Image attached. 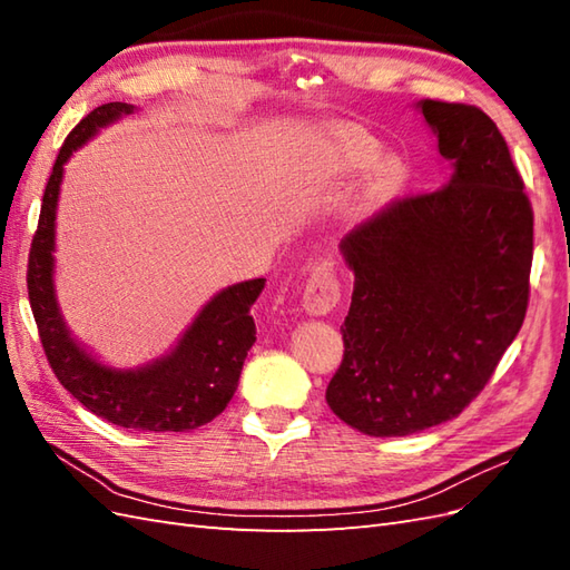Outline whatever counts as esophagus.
I'll use <instances>...</instances> for the list:
<instances>
[{
    "label": "esophagus",
    "instance_id": "34e87169",
    "mask_svg": "<svg viewBox=\"0 0 570 570\" xmlns=\"http://www.w3.org/2000/svg\"><path fill=\"white\" fill-rule=\"evenodd\" d=\"M341 301V282H337V266L333 259H323L316 266L304 288V308L311 316H325Z\"/></svg>",
    "mask_w": 570,
    "mask_h": 570
}]
</instances>
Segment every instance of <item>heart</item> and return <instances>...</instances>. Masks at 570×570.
<instances>
[{
    "instance_id": "obj_1",
    "label": "heart",
    "mask_w": 570,
    "mask_h": 570,
    "mask_svg": "<svg viewBox=\"0 0 570 570\" xmlns=\"http://www.w3.org/2000/svg\"><path fill=\"white\" fill-rule=\"evenodd\" d=\"M380 147L374 141H355L350 144L337 156L335 171H357V168H365L367 164L374 161ZM399 178H402V166H399L396 159H384L377 164V168L372 171L367 193L370 198H384L399 186Z\"/></svg>"
}]
</instances>
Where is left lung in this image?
<instances>
[{
    "label": "left lung",
    "instance_id": "8db88e82",
    "mask_svg": "<svg viewBox=\"0 0 570 570\" xmlns=\"http://www.w3.org/2000/svg\"><path fill=\"white\" fill-rule=\"evenodd\" d=\"M419 107L453 178L392 200L341 242L355 286L325 402L377 439L455 419L529 306L534 210L498 125L475 105Z\"/></svg>",
    "mask_w": 570,
    "mask_h": 570
}]
</instances>
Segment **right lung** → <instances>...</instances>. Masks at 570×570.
I'll return each instance as SVG.
<instances>
[{
	"label": "right lung",
	"mask_w": 570,
	"mask_h": 570,
	"mask_svg": "<svg viewBox=\"0 0 570 570\" xmlns=\"http://www.w3.org/2000/svg\"><path fill=\"white\" fill-rule=\"evenodd\" d=\"M135 107L107 102L82 117L58 151L48 178L29 252V304L48 365L58 382L95 416L137 431H190L223 414L237 390L247 350L257 341L249 308L264 288V278L227 286L193 321L171 355L139 370H112L68 335L53 296L56 203L63 164L98 127L110 125Z\"/></svg>",
	"instance_id": "1"
}]
</instances>
